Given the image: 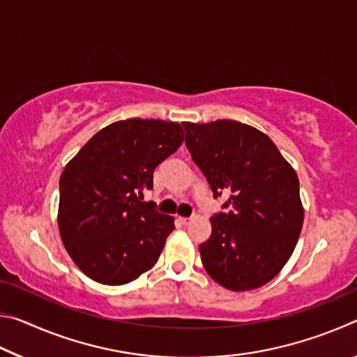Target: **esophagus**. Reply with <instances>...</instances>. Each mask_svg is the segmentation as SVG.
<instances>
[{
  "instance_id": "obj_1",
  "label": "esophagus",
  "mask_w": 357,
  "mask_h": 357,
  "mask_svg": "<svg viewBox=\"0 0 357 357\" xmlns=\"http://www.w3.org/2000/svg\"><path fill=\"white\" fill-rule=\"evenodd\" d=\"M181 223H183V225H189V223L192 222V219H190V217H179V219H178Z\"/></svg>"
}]
</instances>
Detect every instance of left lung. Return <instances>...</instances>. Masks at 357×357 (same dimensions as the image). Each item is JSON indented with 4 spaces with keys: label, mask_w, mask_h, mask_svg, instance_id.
<instances>
[{
    "label": "left lung",
    "mask_w": 357,
    "mask_h": 357,
    "mask_svg": "<svg viewBox=\"0 0 357 357\" xmlns=\"http://www.w3.org/2000/svg\"><path fill=\"white\" fill-rule=\"evenodd\" d=\"M192 159L228 214L211 217L200 245L206 273L223 288L249 291L273 280L298 244L304 206L294 168L261 130L231 119L183 123Z\"/></svg>",
    "instance_id": "1"
}]
</instances>
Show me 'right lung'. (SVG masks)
I'll list each match as a JSON object with an SVG mask.
<instances>
[{"label":"right lung","mask_w":357,"mask_h":357,"mask_svg":"<svg viewBox=\"0 0 357 357\" xmlns=\"http://www.w3.org/2000/svg\"><path fill=\"white\" fill-rule=\"evenodd\" d=\"M184 142L179 123L132 118L108 124L72 157L59 179L58 228L84 275L124 285L159 259L174 219L142 202L154 168Z\"/></svg>","instance_id":"1"}]
</instances>
